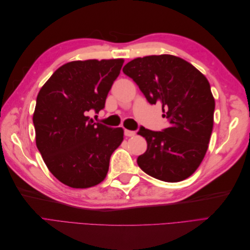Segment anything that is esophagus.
Segmentation results:
<instances>
[{"instance_id":"esophagus-1","label":"esophagus","mask_w":250,"mask_h":250,"mask_svg":"<svg viewBox=\"0 0 250 250\" xmlns=\"http://www.w3.org/2000/svg\"><path fill=\"white\" fill-rule=\"evenodd\" d=\"M124 134L126 135V137H134V135H135V131L125 129V130H124Z\"/></svg>"}]
</instances>
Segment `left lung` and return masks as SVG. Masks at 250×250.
Masks as SVG:
<instances>
[{
  "label": "left lung",
  "mask_w": 250,
  "mask_h": 250,
  "mask_svg": "<svg viewBox=\"0 0 250 250\" xmlns=\"http://www.w3.org/2000/svg\"><path fill=\"white\" fill-rule=\"evenodd\" d=\"M123 72L150 104L162 105L169 124L162 131L140 127L147 150L138 157L139 167L167 183L191 176L207 153L214 125L215 99L208 79L186 60L168 54L135 58Z\"/></svg>",
  "instance_id": "1"
}]
</instances>
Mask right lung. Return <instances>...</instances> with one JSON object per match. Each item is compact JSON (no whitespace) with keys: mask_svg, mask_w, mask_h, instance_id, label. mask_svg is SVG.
<instances>
[{"mask_svg":"<svg viewBox=\"0 0 250 250\" xmlns=\"http://www.w3.org/2000/svg\"><path fill=\"white\" fill-rule=\"evenodd\" d=\"M123 62L90 59L65 63L37 95L33 115L37 149L53 175L71 188L100 184L112 152L123 141L122 128L95 123L87 116L105 107Z\"/></svg>","mask_w":250,"mask_h":250,"instance_id":"add662e5","label":"right lung"}]
</instances>
